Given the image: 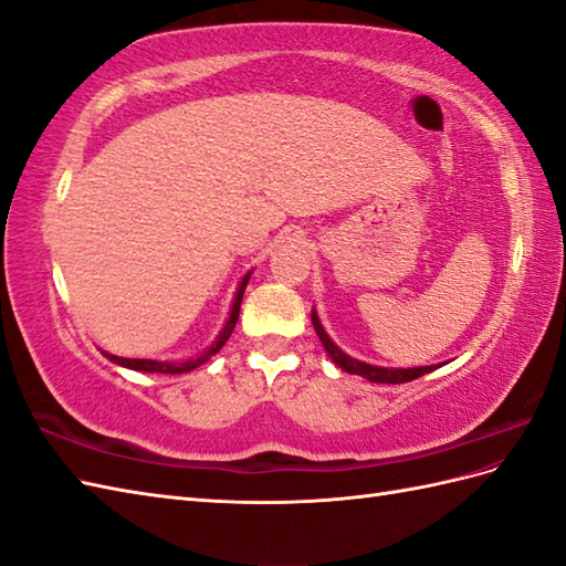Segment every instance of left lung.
<instances>
[{"mask_svg": "<svg viewBox=\"0 0 566 566\" xmlns=\"http://www.w3.org/2000/svg\"><path fill=\"white\" fill-rule=\"evenodd\" d=\"M311 323H314L318 340L323 343V347H326V353L331 355L333 363L338 365L340 369H345L347 375H359V377H365L369 381H377V384H403V381H413L418 377H423V375H428V371L436 369V367H408V369H401V367H377V365L359 363V359L345 355L340 347L331 340V335L323 331V326H321V318L316 314V308L311 311Z\"/></svg>", "mask_w": 566, "mask_h": 566, "instance_id": "left-lung-1", "label": "left lung"}]
</instances>
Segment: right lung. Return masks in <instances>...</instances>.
<instances>
[{"instance_id": "add662e5", "label": "right lung", "mask_w": 566, "mask_h": 566, "mask_svg": "<svg viewBox=\"0 0 566 566\" xmlns=\"http://www.w3.org/2000/svg\"><path fill=\"white\" fill-rule=\"evenodd\" d=\"M248 280H250V272L238 284V292H235V298H233L231 314H228V321H226L223 331L216 335V340L201 355L189 357V359H177V363H163V359H130V357H118V355H112V353H102V355L109 357L114 365H122V367H128V369H138V371H158V375H185V371H191V369L201 367L203 363H207V359H211L216 353L221 350L228 338H231V333H233L235 323H238L240 302H243Z\"/></svg>"}]
</instances>
